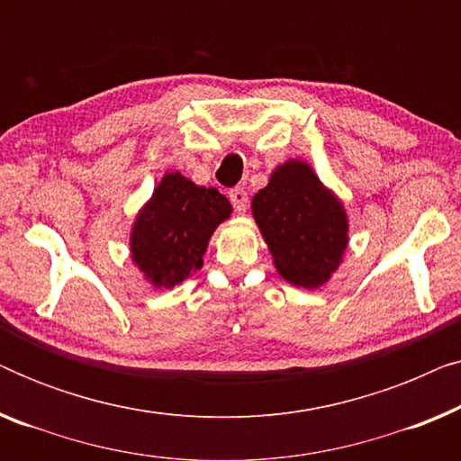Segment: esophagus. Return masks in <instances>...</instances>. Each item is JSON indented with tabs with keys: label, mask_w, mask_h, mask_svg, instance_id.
Listing matches in <instances>:
<instances>
[{
	"label": "esophagus",
	"mask_w": 461,
	"mask_h": 461,
	"mask_svg": "<svg viewBox=\"0 0 461 461\" xmlns=\"http://www.w3.org/2000/svg\"><path fill=\"white\" fill-rule=\"evenodd\" d=\"M229 199H230V203H232V207H235L237 213H245V212H248V201H249V199H248V193H245L241 186L230 188Z\"/></svg>",
	"instance_id": "34e87169"
}]
</instances>
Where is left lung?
Wrapping results in <instances>:
<instances>
[{
  "mask_svg": "<svg viewBox=\"0 0 461 461\" xmlns=\"http://www.w3.org/2000/svg\"><path fill=\"white\" fill-rule=\"evenodd\" d=\"M251 212L283 279L304 289L330 281L348 243V222L311 166L287 161L276 167Z\"/></svg>",
  "mask_w": 461,
  "mask_h": 461,
  "instance_id": "1",
  "label": "left lung"
}]
</instances>
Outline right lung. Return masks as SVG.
<instances>
[{
  "instance_id": "obj_1",
  "label": "right lung",
  "mask_w": 461,
  "mask_h": 461,
  "mask_svg": "<svg viewBox=\"0 0 461 461\" xmlns=\"http://www.w3.org/2000/svg\"><path fill=\"white\" fill-rule=\"evenodd\" d=\"M230 210L216 188L197 186L180 172L166 174L136 216L131 260L155 287L178 285L203 267L207 241Z\"/></svg>"
}]
</instances>
